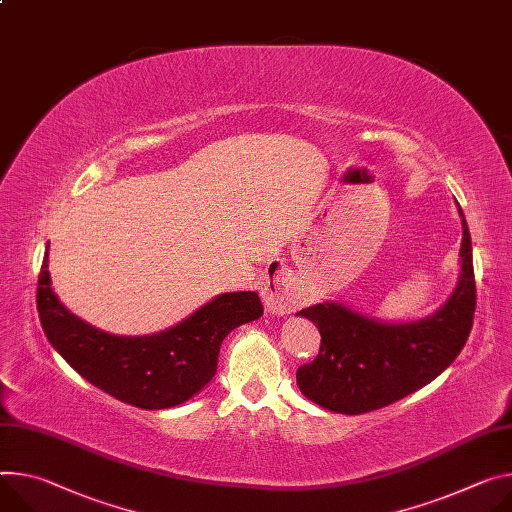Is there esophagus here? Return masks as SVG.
Masks as SVG:
<instances>
[{"label": "esophagus", "mask_w": 512, "mask_h": 512, "mask_svg": "<svg viewBox=\"0 0 512 512\" xmlns=\"http://www.w3.org/2000/svg\"><path fill=\"white\" fill-rule=\"evenodd\" d=\"M263 302L271 314H290L298 306L296 286L284 275H277L265 286Z\"/></svg>", "instance_id": "esophagus-1"}]
</instances>
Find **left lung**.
Here are the masks:
<instances>
[{
    "label": "left lung",
    "mask_w": 512,
    "mask_h": 512,
    "mask_svg": "<svg viewBox=\"0 0 512 512\" xmlns=\"http://www.w3.org/2000/svg\"><path fill=\"white\" fill-rule=\"evenodd\" d=\"M461 216V271L447 302L412 322H382L339 302L298 312L316 324L320 351L298 367L300 392L318 406L361 414L388 406L433 382L466 345L476 312L472 239Z\"/></svg>",
    "instance_id": "8db88e82"
}]
</instances>
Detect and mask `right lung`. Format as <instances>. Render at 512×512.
<instances>
[{
  "label": "right lung",
  "instance_id": "right-lung-1",
  "mask_svg": "<svg viewBox=\"0 0 512 512\" xmlns=\"http://www.w3.org/2000/svg\"><path fill=\"white\" fill-rule=\"evenodd\" d=\"M38 318L46 339L89 384L145 410L177 406L216 374L226 335L263 314L257 292L220 294L175 327L147 337H118L71 314L51 288L49 247L38 275Z\"/></svg>",
  "mask_w": 512,
  "mask_h": 512
}]
</instances>
